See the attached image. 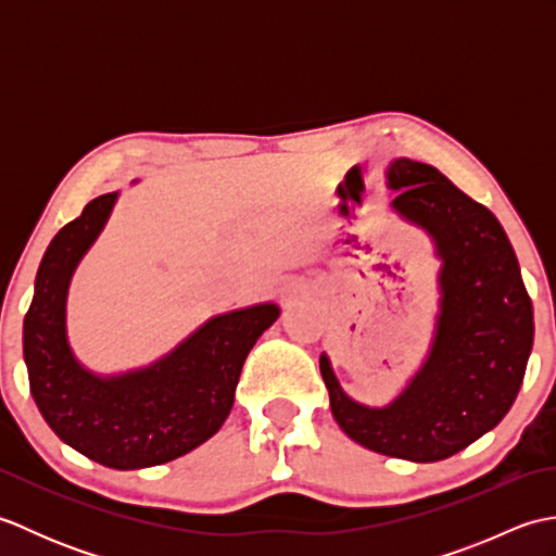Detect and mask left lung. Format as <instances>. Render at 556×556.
Instances as JSON below:
<instances>
[{
	"instance_id": "obj_1",
	"label": "left lung",
	"mask_w": 556,
	"mask_h": 556,
	"mask_svg": "<svg viewBox=\"0 0 556 556\" xmlns=\"http://www.w3.org/2000/svg\"><path fill=\"white\" fill-rule=\"evenodd\" d=\"M392 210L422 229L440 260V311L420 368L384 406L344 392L327 353L320 372L329 408L370 452L432 464L497 428L523 384L533 349V303L502 224L430 164L387 167Z\"/></svg>"
}]
</instances>
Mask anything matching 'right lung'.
I'll return each instance as SVG.
<instances>
[{"label": "right lung", "instance_id": "add662e5", "mask_svg": "<svg viewBox=\"0 0 556 556\" xmlns=\"http://www.w3.org/2000/svg\"><path fill=\"white\" fill-rule=\"evenodd\" d=\"M116 200L119 191L90 200L47 245L23 320V358L30 394L59 440L102 466L134 470L193 452L222 428L245 356L281 311L265 301L212 315L143 368L90 370L68 344L66 299Z\"/></svg>", "mask_w": 556, "mask_h": 556}]
</instances>
